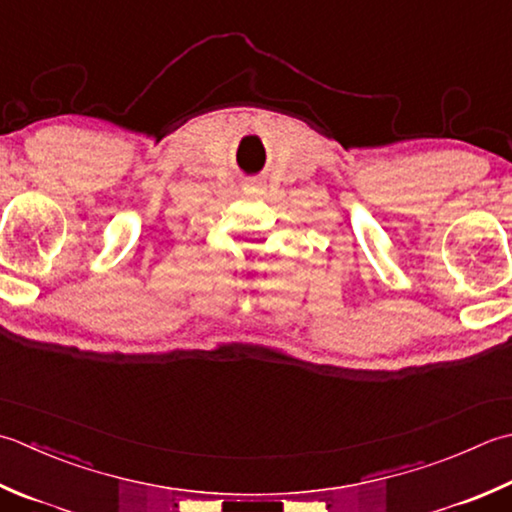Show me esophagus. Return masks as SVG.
Returning <instances> with one entry per match:
<instances>
[{
	"instance_id": "obj_1",
	"label": "esophagus",
	"mask_w": 512,
	"mask_h": 512,
	"mask_svg": "<svg viewBox=\"0 0 512 512\" xmlns=\"http://www.w3.org/2000/svg\"><path fill=\"white\" fill-rule=\"evenodd\" d=\"M244 188H246V190H253V193H255V190L262 188V182H259V179H250V182H246Z\"/></svg>"
}]
</instances>
